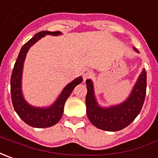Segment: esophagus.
Segmentation results:
<instances>
[{"mask_svg": "<svg viewBox=\"0 0 158 158\" xmlns=\"http://www.w3.org/2000/svg\"><path fill=\"white\" fill-rule=\"evenodd\" d=\"M93 76V71L89 70V69H85L83 71V73H82V77L84 80H86L87 79H89Z\"/></svg>", "mask_w": 158, "mask_h": 158, "instance_id": "1", "label": "esophagus"}]
</instances>
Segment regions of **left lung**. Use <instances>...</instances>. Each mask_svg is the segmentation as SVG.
<instances>
[{
    "label": "left lung",
    "mask_w": 158,
    "mask_h": 158,
    "mask_svg": "<svg viewBox=\"0 0 158 158\" xmlns=\"http://www.w3.org/2000/svg\"><path fill=\"white\" fill-rule=\"evenodd\" d=\"M134 49L138 52L135 48ZM85 84L87 88L86 114L90 122L100 129L118 131L128 126L141 112L146 95L147 74L143 69L128 99L119 105L110 107H101L98 105L91 79H86Z\"/></svg>",
    "instance_id": "obj_1"
}]
</instances>
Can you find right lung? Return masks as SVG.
Masks as SVG:
<instances>
[{
	"instance_id": "right-lung-1",
	"label": "right lung",
	"mask_w": 158,
	"mask_h": 158,
	"mask_svg": "<svg viewBox=\"0 0 158 158\" xmlns=\"http://www.w3.org/2000/svg\"><path fill=\"white\" fill-rule=\"evenodd\" d=\"M60 31H41L36 33L30 40L27 42L20 51L19 55L15 64L10 79L11 100L15 110L19 117L28 125L34 128H49L59 122L64 113V106L70 94L77 85L80 84L83 79L79 77L69 83L64 89L57 101L49 107H35L30 105L25 101L22 93V74L26 54L30 47L35 42L46 35H58Z\"/></svg>"
}]
</instances>
